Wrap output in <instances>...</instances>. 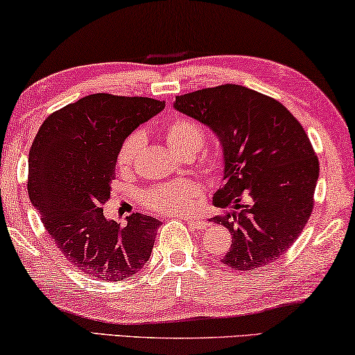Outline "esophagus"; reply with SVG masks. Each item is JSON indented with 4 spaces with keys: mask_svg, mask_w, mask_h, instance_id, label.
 <instances>
[{
    "mask_svg": "<svg viewBox=\"0 0 355 355\" xmlns=\"http://www.w3.org/2000/svg\"><path fill=\"white\" fill-rule=\"evenodd\" d=\"M187 225L193 230H205V228H207V221H205V220H187Z\"/></svg>",
    "mask_w": 355,
    "mask_h": 355,
    "instance_id": "34e87169",
    "label": "esophagus"
}]
</instances>
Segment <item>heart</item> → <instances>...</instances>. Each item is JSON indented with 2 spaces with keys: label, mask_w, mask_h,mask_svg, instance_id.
I'll use <instances>...</instances> for the list:
<instances>
[{
  "label": "heart",
  "mask_w": 355,
  "mask_h": 355,
  "mask_svg": "<svg viewBox=\"0 0 355 355\" xmlns=\"http://www.w3.org/2000/svg\"><path fill=\"white\" fill-rule=\"evenodd\" d=\"M167 145L180 157H191L204 146L205 132L196 121L189 118H175L166 125L164 130ZM145 145V134L135 130L123 141L118 151V168L129 172L140 156ZM202 166L205 172L215 175L220 168V162L214 155L205 153L202 157ZM202 189L193 180L182 178L175 182L157 184L148 189L144 196V202L148 209L162 215H188L196 209V199L200 198Z\"/></svg>",
  "instance_id": "heart-1"
}]
</instances>
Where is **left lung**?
Returning <instances> with one entry per match:
<instances>
[{"instance_id": "8db88e82", "label": "left lung", "mask_w": 355, "mask_h": 355, "mask_svg": "<svg viewBox=\"0 0 355 355\" xmlns=\"http://www.w3.org/2000/svg\"><path fill=\"white\" fill-rule=\"evenodd\" d=\"M173 108L209 125L223 148V187L210 221L231 232L221 263L252 271L298 239L314 207L319 159L290 111L268 95L223 84L175 97Z\"/></svg>"}]
</instances>
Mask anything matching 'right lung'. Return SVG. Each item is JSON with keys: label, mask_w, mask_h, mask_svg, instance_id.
<instances>
[{"label": "right lung", "mask_w": 355, "mask_h": 355, "mask_svg": "<svg viewBox=\"0 0 355 355\" xmlns=\"http://www.w3.org/2000/svg\"><path fill=\"white\" fill-rule=\"evenodd\" d=\"M166 107L148 97L92 94L47 116L28 155V196L46 231L79 271L125 280L150 260L161 221L103 215L123 141Z\"/></svg>", "instance_id": "right-lung-1"}]
</instances>
